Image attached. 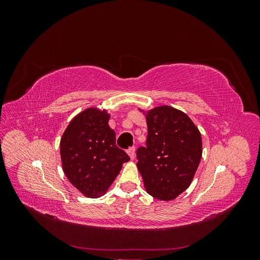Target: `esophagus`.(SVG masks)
<instances>
[{
    "mask_svg": "<svg viewBox=\"0 0 260 260\" xmlns=\"http://www.w3.org/2000/svg\"><path fill=\"white\" fill-rule=\"evenodd\" d=\"M127 153H128V155L130 156L131 160H133V159L136 158V148H135V147H129Z\"/></svg>",
    "mask_w": 260,
    "mask_h": 260,
    "instance_id": "34e87169",
    "label": "esophagus"
}]
</instances>
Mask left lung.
<instances>
[{
  "label": "left lung",
  "mask_w": 260,
  "mask_h": 260,
  "mask_svg": "<svg viewBox=\"0 0 260 260\" xmlns=\"http://www.w3.org/2000/svg\"><path fill=\"white\" fill-rule=\"evenodd\" d=\"M145 117L146 147L138 148L137 166L149 195L172 201L190 186L198 170L201 132L190 117L171 106H157Z\"/></svg>",
  "instance_id": "8db88e82"
}]
</instances>
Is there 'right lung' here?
Returning a JSON list of instances; mask_svg holds the SVG:
<instances>
[{
    "label": "right lung",
    "mask_w": 260,
    "mask_h": 260,
    "mask_svg": "<svg viewBox=\"0 0 260 260\" xmlns=\"http://www.w3.org/2000/svg\"><path fill=\"white\" fill-rule=\"evenodd\" d=\"M105 109L90 107L69 122L60 139L64 174L86 198L104 195L119 175L122 164L130 160L116 145V133L109 127Z\"/></svg>",
    "instance_id": "add662e5"
}]
</instances>
